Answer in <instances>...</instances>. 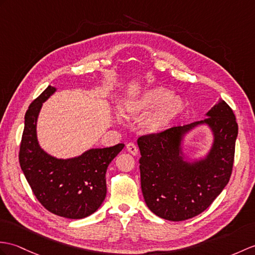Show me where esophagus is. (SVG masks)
I'll return each instance as SVG.
<instances>
[{
    "label": "esophagus",
    "instance_id": "34e87169",
    "mask_svg": "<svg viewBox=\"0 0 255 255\" xmlns=\"http://www.w3.org/2000/svg\"><path fill=\"white\" fill-rule=\"evenodd\" d=\"M126 149L129 153H131L132 155H137L138 154V147L132 142H129V143L126 145Z\"/></svg>",
    "mask_w": 255,
    "mask_h": 255
}]
</instances>
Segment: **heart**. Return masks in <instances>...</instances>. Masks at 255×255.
Segmentation results:
<instances>
[{"label": "heart", "mask_w": 255, "mask_h": 255, "mask_svg": "<svg viewBox=\"0 0 255 255\" xmlns=\"http://www.w3.org/2000/svg\"><path fill=\"white\" fill-rule=\"evenodd\" d=\"M183 106L182 99L171 96L168 89L153 88L138 98L126 101L122 112L127 117H139L158 110L145 123L147 131L157 133L167 128L169 123L181 113Z\"/></svg>", "instance_id": "1"}]
</instances>
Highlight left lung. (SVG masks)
Segmentation results:
<instances>
[{
	"instance_id": "obj_1",
	"label": "left lung",
	"mask_w": 255,
	"mask_h": 255,
	"mask_svg": "<svg viewBox=\"0 0 255 255\" xmlns=\"http://www.w3.org/2000/svg\"><path fill=\"white\" fill-rule=\"evenodd\" d=\"M206 115L204 121L143 134L138 139L142 194L147 208L164 220L180 222L201 214L232 176L238 135L234 112L220 100ZM201 123L211 127L215 143L204 160L185 162L180 155L182 135Z\"/></svg>"
}]
</instances>
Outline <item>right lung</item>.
Here are the masks:
<instances>
[{"instance_id":"add662e5","label":"right lung","mask_w":255,"mask_h":255,"mask_svg":"<svg viewBox=\"0 0 255 255\" xmlns=\"http://www.w3.org/2000/svg\"><path fill=\"white\" fill-rule=\"evenodd\" d=\"M55 92L47 87L32 101L25 115L19 146V164L35 198L53 214L79 220L96 212L106 195V169L124 143L91 149L68 159L45 153L37 140V120L44 101Z\"/></svg>"}]
</instances>
